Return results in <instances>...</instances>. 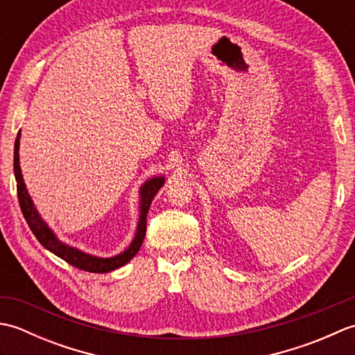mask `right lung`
<instances>
[{
  "label": "right lung",
  "instance_id": "obj_1",
  "mask_svg": "<svg viewBox=\"0 0 355 355\" xmlns=\"http://www.w3.org/2000/svg\"><path fill=\"white\" fill-rule=\"evenodd\" d=\"M19 139H21V131L17 135V140H15V153H13V171H15V180H17L18 201L21 206V212L24 215L28 227L33 232L36 239L40 241V243L47 248L49 252L55 253L65 262H69L70 266L84 271H89V273H108V271L123 267L125 263L130 262L134 256L137 254V252L141 247L143 239H145L148 210L150 207V202H153L155 197V193L160 191V187L164 184V177L158 175V177L149 178L148 182L143 183L140 187L139 191L140 215H139L137 230H135V235H134V239L131 241V244L128 245V248H125L122 253H119L116 256H111V258H99V256L85 253L76 247H71L69 244L62 243L61 239H58L55 232L49 227V224L42 220L40 212H37L33 205L32 198H30L24 178H22V172L19 166Z\"/></svg>",
  "mask_w": 355,
  "mask_h": 355
}]
</instances>
